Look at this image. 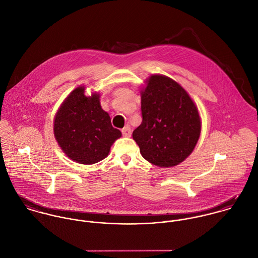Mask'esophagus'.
<instances>
[{"mask_svg": "<svg viewBox=\"0 0 258 258\" xmlns=\"http://www.w3.org/2000/svg\"><path fill=\"white\" fill-rule=\"evenodd\" d=\"M121 133H122V136H123V137L130 138L131 135H132V130H131L130 125H125V126L121 130Z\"/></svg>", "mask_w": 258, "mask_h": 258, "instance_id": "1", "label": "esophagus"}]
</instances>
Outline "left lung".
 Segmentation results:
<instances>
[{
    "instance_id": "1",
    "label": "left lung",
    "mask_w": 258,
    "mask_h": 258,
    "mask_svg": "<svg viewBox=\"0 0 258 258\" xmlns=\"http://www.w3.org/2000/svg\"><path fill=\"white\" fill-rule=\"evenodd\" d=\"M143 122L133 133L143 158L158 167H173L194 150L201 135L198 108L171 78L152 74L141 90Z\"/></svg>"
}]
</instances>
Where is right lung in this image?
<instances>
[{
    "label": "right lung",
    "mask_w": 258,
    "mask_h": 258,
    "mask_svg": "<svg viewBox=\"0 0 258 258\" xmlns=\"http://www.w3.org/2000/svg\"><path fill=\"white\" fill-rule=\"evenodd\" d=\"M100 94L85 95V86L75 88L54 116V138L71 160L90 165L105 159L111 146L121 137L100 104Z\"/></svg>",
    "instance_id": "add662e5"
}]
</instances>
